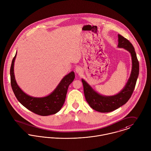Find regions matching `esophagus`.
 I'll list each match as a JSON object with an SVG mask.
<instances>
[{
	"mask_svg": "<svg viewBox=\"0 0 151 151\" xmlns=\"http://www.w3.org/2000/svg\"><path fill=\"white\" fill-rule=\"evenodd\" d=\"M75 71H76V73H82V68L81 67H77L75 68Z\"/></svg>",
	"mask_w": 151,
	"mask_h": 151,
	"instance_id": "34e87169",
	"label": "esophagus"
}]
</instances>
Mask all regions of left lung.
I'll return each mask as SVG.
<instances>
[{
  "label": "left lung",
  "instance_id": "8db88e82",
  "mask_svg": "<svg viewBox=\"0 0 151 151\" xmlns=\"http://www.w3.org/2000/svg\"><path fill=\"white\" fill-rule=\"evenodd\" d=\"M118 47L128 51L132 55V69L130 76L124 88L118 94L112 96H104L95 90L84 80L82 79L83 85L86 100L90 107L100 112H110L125 104L130 99L139 75V62L132 44L125 37L118 35Z\"/></svg>",
  "mask_w": 151,
  "mask_h": 151
}]
</instances>
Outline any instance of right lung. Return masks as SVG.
I'll use <instances>...</instances> for the list:
<instances>
[{"label":"right lung","mask_w":151,"mask_h":151,"mask_svg":"<svg viewBox=\"0 0 151 151\" xmlns=\"http://www.w3.org/2000/svg\"><path fill=\"white\" fill-rule=\"evenodd\" d=\"M16 55L17 52L11 65L10 81L13 91L18 101L26 108L40 116H48L57 113L64 104L69 84L75 79L74 72L72 71L64 76L50 95L44 97H33L25 94L16 81L14 64Z\"/></svg>","instance_id":"1"}]
</instances>
